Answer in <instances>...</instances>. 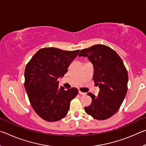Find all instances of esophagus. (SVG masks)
I'll return each instance as SVG.
<instances>
[{
	"mask_svg": "<svg viewBox=\"0 0 146 146\" xmlns=\"http://www.w3.org/2000/svg\"><path fill=\"white\" fill-rule=\"evenodd\" d=\"M78 93L80 94V95H86V93L82 92V91H78Z\"/></svg>",
	"mask_w": 146,
	"mask_h": 146,
	"instance_id": "34e87169",
	"label": "esophagus"
}]
</instances>
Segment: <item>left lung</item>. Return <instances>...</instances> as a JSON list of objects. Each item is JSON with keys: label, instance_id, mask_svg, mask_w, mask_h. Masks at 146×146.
<instances>
[{"label": "left lung", "instance_id": "8db88e82", "mask_svg": "<svg viewBox=\"0 0 146 146\" xmlns=\"http://www.w3.org/2000/svg\"><path fill=\"white\" fill-rule=\"evenodd\" d=\"M79 56L88 57L94 68L93 80L100 88L98 96L88 95L92 102L84 110L97 120H106L119 110L126 95L128 75L119 55L107 46L97 44L82 49Z\"/></svg>", "mask_w": 146, "mask_h": 146}]
</instances>
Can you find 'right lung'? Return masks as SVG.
I'll return each mask as SVG.
<instances>
[{
  "label": "right lung",
  "mask_w": 146,
  "mask_h": 146,
  "mask_svg": "<svg viewBox=\"0 0 146 146\" xmlns=\"http://www.w3.org/2000/svg\"><path fill=\"white\" fill-rule=\"evenodd\" d=\"M79 51L42 48L27 64L24 87L32 108L44 120L55 122L65 117L71 100L77 95L75 88L66 90L60 87L58 78L67 73Z\"/></svg>",
  "instance_id": "1"
}]
</instances>
